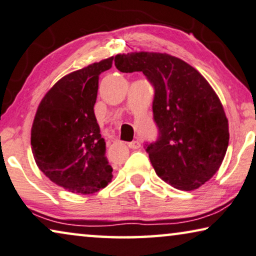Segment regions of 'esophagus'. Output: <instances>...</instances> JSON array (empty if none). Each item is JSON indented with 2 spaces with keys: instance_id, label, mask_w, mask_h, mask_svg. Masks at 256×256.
Returning a JSON list of instances; mask_svg holds the SVG:
<instances>
[{
  "instance_id": "obj_1",
  "label": "esophagus",
  "mask_w": 256,
  "mask_h": 256,
  "mask_svg": "<svg viewBox=\"0 0 256 256\" xmlns=\"http://www.w3.org/2000/svg\"><path fill=\"white\" fill-rule=\"evenodd\" d=\"M128 146L130 148H132V150H137V148H140V143L138 140H132V142H130V143L128 144Z\"/></svg>"
}]
</instances>
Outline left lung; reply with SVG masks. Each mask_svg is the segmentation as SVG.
Wrapping results in <instances>:
<instances>
[{
    "label": "left lung",
    "mask_w": 256,
    "mask_h": 256,
    "mask_svg": "<svg viewBox=\"0 0 256 256\" xmlns=\"http://www.w3.org/2000/svg\"><path fill=\"white\" fill-rule=\"evenodd\" d=\"M114 64L122 73L143 72L154 87L152 108L160 136L146 151L156 175L183 191L210 180L226 153L229 122L206 78L168 54H119Z\"/></svg>",
    "instance_id": "1"
}]
</instances>
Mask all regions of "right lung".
Instances as JSON below:
<instances>
[{"mask_svg": "<svg viewBox=\"0 0 256 256\" xmlns=\"http://www.w3.org/2000/svg\"><path fill=\"white\" fill-rule=\"evenodd\" d=\"M113 56L62 76L42 98L30 130L35 162L54 184L72 194H90L111 182L94 105L98 78Z\"/></svg>", "mask_w": 256, "mask_h": 256, "instance_id": "1", "label": "right lung"}]
</instances>
